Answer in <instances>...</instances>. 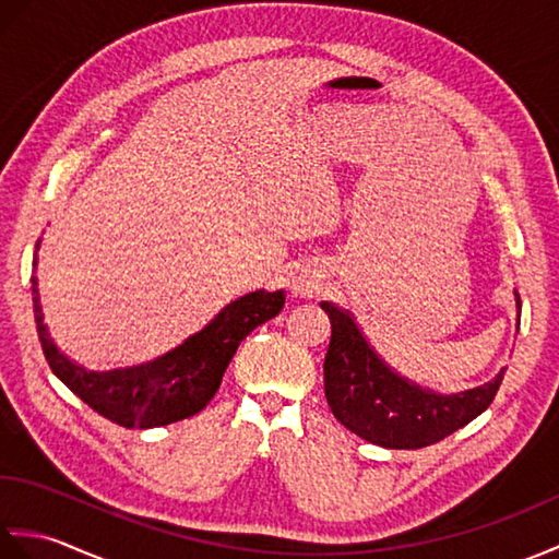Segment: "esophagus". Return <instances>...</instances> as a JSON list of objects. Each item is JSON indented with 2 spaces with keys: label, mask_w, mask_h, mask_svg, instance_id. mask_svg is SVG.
I'll use <instances>...</instances> for the list:
<instances>
[{
  "label": "esophagus",
  "mask_w": 559,
  "mask_h": 559,
  "mask_svg": "<svg viewBox=\"0 0 559 559\" xmlns=\"http://www.w3.org/2000/svg\"><path fill=\"white\" fill-rule=\"evenodd\" d=\"M310 290V281L307 278H295L293 281V293H307Z\"/></svg>",
  "instance_id": "1"
}]
</instances>
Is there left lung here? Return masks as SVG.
<instances>
[{
	"label": "left lung",
	"instance_id": "obj_1",
	"mask_svg": "<svg viewBox=\"0 0 559 559\" xmlns=\"http://www.w3.org/2000/svg\"><path fill=\"white\" fill-rule=\"evenodd\" d=\"M516 295V310L521 300ZM331 322L324 358V394L336 420L367 442L386 449H420L456 432L490 406L504 367L488 384L442 396L396 374L379 358L350 312L322 302ZM519 329V319H516Z\"/></svg>",
	"mask_w": 559,
	"mask_h": 559
}]
</instances>
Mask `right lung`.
<instances>
[{"label": "right lung", "instance_id": "add662e5", "mask_svg": "<svg viewBox=\"0 0 559 559\" xmlns=\"http://www.w3.org/2000/svg\"><path fill=\"white\" fill-rule=\"evenodd\" d=\"M35 266H38V245L33 254L31 286L35 326H38L47 365L83 403H88L103 418L129 430L132 427L146 430V427L170 425L197 415L218 391L225 367L230 365L240 341L276 317L286 305L283 290L242 295L225 305L199 334L189 336L182 346L153 362L124 367V370L91 372L59 353L47 334Z\"/></svg>", "mask_w": 559, "mask_h": 559}]
</instances>
